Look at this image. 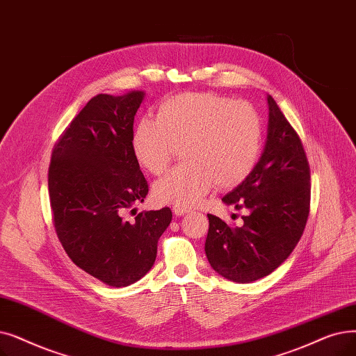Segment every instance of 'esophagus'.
Segmentation results:
<instances>
[{
  "instance_id": "obj_1",
  "label": "esophagus",
  "mask_w": 356,
  "mask_h": 356,
  "mask_svg": "<svg viewBox=\"0 0 356 356\" xmlns=\"http://www.w3.org/2000/svg\"><path fill=\"white\" fill-rule=\"evenodd\" d=\"M173 212H175V215H177V216H181V215H184V213H189V212H192V208L176 205V207H173Z\"/></svg>"
}]
</instances>
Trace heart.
Returning a JSON list of instances; mask_svg holds the SVG:
<instances>
[{"label": "heart", "mask_w": 356, "mask_h": 356, "mask_svg": "<svg viewBox=\"0 0 356 356\" xmlns=\"http://www.w3.org/2000/svg\"><path fill=\"white\" fill-rule=\"evenodd\" d=\"M264 145L254 107L215 92H184L165 99L157 118L136 123L132 148L151 175L164 173L179 148L186 163L154 184L159 202L197 204L213 186L233 188L249 177Z\"/></svg>", "instance_id": "b5f03b06"}]
</instances>
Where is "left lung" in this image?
Returning <instances> with one entry per match:
<instances>
[{
  "label": "left lung",
  "instance_id": "left-lung-1",
  "mask_svg": "<svg viewBox=\"0 0 356 356\" xmlns=\"http://www.w3.org/2000/svg\"><path fill=\"white\" fill-rule=\"evenodd\" d=\"M264 154L249 177L222 197L247 208L243 225H228L208 213L205 253L215 272L250 284L268 276L296 249L310 213V164L297 131L272 96Z\"/></svg>",
  "mask_w": 356,
  "mask_h": 356
}]
</instances>
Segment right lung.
<instances>
[{
  "instance_id": "1",
  "label": "right lung",
  "mask_w": 356,
  "mask_h": 356,
  "mask_svg": "<svg viewBox=\"0 0 356 356\" xmlns=\"http://www.w3.org/2000/svg\"><path fill=\"white\" fill-rule=\"evenodd\" d=\"M143 99L144 91L92 97L58 138L48 170L52 220L64 250L84 272L116 288L152 268L173 216L167 207L135 212L134 221L123 216L148 193L132 148Z\"/></svg>"
}]
</instances>
